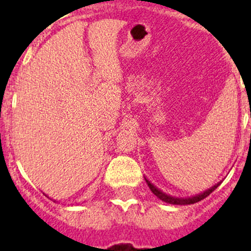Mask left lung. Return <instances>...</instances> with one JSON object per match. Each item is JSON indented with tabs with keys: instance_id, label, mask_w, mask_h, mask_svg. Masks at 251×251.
I'll return each mask as SVG.
<instances>
[{
	"instance_id": "1",
	"label": "left lung",
	"mask_w": 251,
	"mask_h": 251,
	"mask_svg": "<svg viewBox=\"0 0 251 251\" xmlns=\"http://www.w3.org/2000/svg\"><path fill=\"white\" fill-rule=\"evenodd\" d=\"M146 182L147 184H148V187L151 188V191L153 192L154 194H155L156 197H158L160 201H165V203H169V204H174V205H188V204H194V203H198V201H203L204 198H206L207 196H209L210 193H212V192L215 191V189L219 187L220 183L215 184V186H212L210 189H206V191L203 192V193L198 194V196H194V197H191V198H176V197H171L169 196V194L164 193V192H161L160 189L156 188L154 184H151V182L148 181V179L146 178Z\"/></svg>"
}]
</instances>
